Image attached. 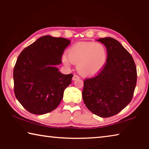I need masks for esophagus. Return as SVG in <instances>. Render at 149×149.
I'll list each match as a JSON object with an SVG mask.
<instances>
[{"mask_svg":"<svg viewBox=\"0 0 149 149\" xmlns=\"http://www.w3.org/2000/svg\"><path fill=\"white\" fill-rule=\"evenodd\" d=\"M79 76H78V75H74V76H73V78H72V79L73 80H76V79H79Z\"/></svg>","mask_w":149,"mask_h":149,"instance_id":"1","label":"esophagus"}]
</instances>
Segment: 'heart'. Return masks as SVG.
Segmentation results:
<instances>
[{
    "label": "heart",
    "instance_id": "heart-1",
    "mask_svg": "<svg viewBox=\"0 0 149 149\" xmlns=\"http://www.w3.org/2000/svg\"><path fill=\"white\" fill-rule=\"evenodd\" d=\"M108 59V51L104 45L99 42H80L70 48L68 55L62 57L64 64L70 62L77 65V72L83 76H93L104 67Z\"/></svg>",
    "mask_w": 149,
    "mask_h": 149
}]
</instances>
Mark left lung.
<instances>
[{
  "label": "left lung",
  "instance_id": "8db88e82",
  "mask_svg": "<svg viewBox=\"0 0 149 149\" xmlns=\"http://www.w3.org/2000/svg\"><path fill=\"white\" fill-rule=\"evenodd\" d=\"M108 51L104 67L95 77L85 79L82 97L85 106L102 118L114 116L132 100L137 84V68L132 55L117 40H97Z\"/></svg>",
  "mask_w": 149,
  "mask_h": 149
}]
</instances>
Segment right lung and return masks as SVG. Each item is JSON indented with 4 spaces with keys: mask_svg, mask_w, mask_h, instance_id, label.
<instances>
[{
    "mask_svg": "<svg viewBox=\"0 0 149 149\" xmlns=\"http://www.w3.org/2000/svg\"><path fill=\"white\" fill-rule=\"evenodd\" d=\"M68 39L41 37L22 50L14 65V91L16 99L31 114H44L56 109L73 74H62L61 64Z\"/></svg>",
    "mask_w": 149,
    "mask_h": 149,
    "instance_id": "add662e5",
    "label": "right lung"
}]
</instances>
